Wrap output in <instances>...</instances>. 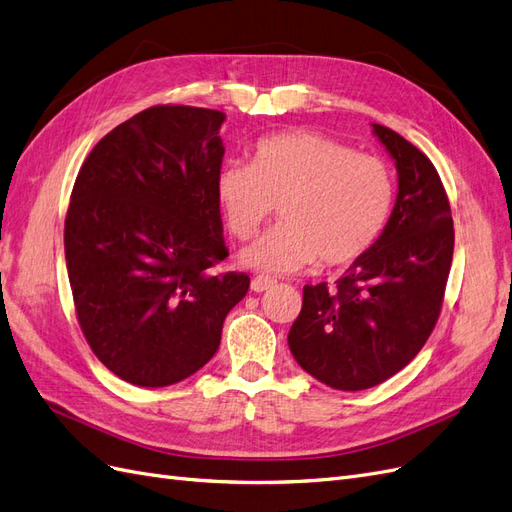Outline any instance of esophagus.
<instances>
[{
	"mask_svg": "<svg viewBox=\"0 0 512 512\" xmlns=\"http://www.w3.org/2000/svg\"><path fill=\"white\" fill-rule=\"evenodd\" d=\"M274 285H276V280H274V278H268V276H255V278L251 280V291L261 293V291H268V289H272Z\"/></svg>",
	"mask_w": 512,
	"mask_h": 512,
	"instance_id": "1",
	"label": "esophagus"
}]
</instances>
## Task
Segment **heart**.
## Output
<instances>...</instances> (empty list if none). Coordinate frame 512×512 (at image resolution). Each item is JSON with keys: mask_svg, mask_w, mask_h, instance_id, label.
Masks as SVG:
<instances>
[{"mask_svg": "<svg viewBox=\"0 0 512 512\" xmlns=\"http://www.w3.org/2000/svg\"><path fill=\"white\" fill-rule=\"evenodd\" d=\"M225 223L244 240L278 204L280 223L240 253L242 266L287 274L317 259L338 268L366 255L391 217L395 180L383 159L315 134L261 138L249 163L232 161L217 176Z\"/></svg>", "mask_w": 512, "mask_h": 512, "instance_id": "obj_1", "label": "heart"}]
</instances>
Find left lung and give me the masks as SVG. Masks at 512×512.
Listing matches in <instances>:
<instances>
[{"mask_svg":"<svg viewBox=\"0 0 512 512\" xmlns=\"http://www.w3.org/2000/svg\"><path fill=\"white\" fill-rule=\"evenodd\" d=\"M372 134L398 170L391 217L336 285H306L289 329L295 361L323 385L361 391L408 366L438 321L453 261V219L432 161L383 125Z\"/></svg>","mask_w":512,"mask_h":512,"instance_id":"obj_1","label":"left lung"}]
</instances>
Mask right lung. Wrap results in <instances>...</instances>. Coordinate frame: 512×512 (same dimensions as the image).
<instances>
[{
    "mask_svg": "<svg viewBox=\"0 0 512 512\" xmlns=\"http://www.w3.org/2000/svg\"><path fill=\"white\" fill-rule=\"evenodd\" d=\"M225 112L155 106L114 127L82 163L65 217L78 323L102 364L138 387L204 368L246 274H214L229 251L217 200Z\"/></svg>",
    "mask_w": 512,
    "mask_h": 512,
    "instance_id": "add662e5",
    "label": "right lung"
}]
</instances>
